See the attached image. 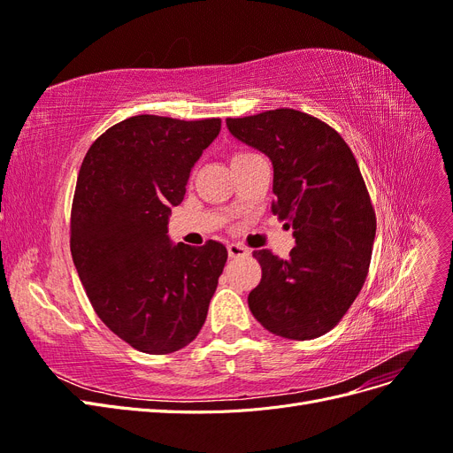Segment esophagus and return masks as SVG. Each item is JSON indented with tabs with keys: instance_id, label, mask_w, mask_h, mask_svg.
<instances>
[{
	"instance_id": "obj_1",
	"label": "esophagus",
	"mask_w": 453,
	"mask_h": 453,
	"mask_svg": "<svg viewBox=\"0 0 453 453\" xmlns=\"http://www.w3.org/2000/svg\"><path fill=\"white\" fill-rule=\"evenodd\" d=\"M228 257H232V258H238V257H248L250 255V251L243 248V245H240V243H230L228 245Z\"/></svg>"
}]
</instances>
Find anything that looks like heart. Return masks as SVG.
Returning a JSON list of instances; mask_svg holds the SVG:
<instances>
[{"instance_id": "heart-1", "label": "heart", "mask_w": 453, "mask_h": 453, "mask_svg": "<svg viewBox=\"0 0 453 453\" xmlns=\"http://www.w3.org/2000/svg\"><path fill=\"white\" fill-rule=\"evenodd\" d=\"M257 153H251V150H238V153L232 155V164L234 162H240V160H245V158H251L255 157Z\"/></svg>"}]
</instances>
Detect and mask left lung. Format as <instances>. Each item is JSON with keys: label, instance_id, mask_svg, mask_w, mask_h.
<instances>
[{"label": "left lung", "instance_id": "1", "mask_svg": "<svg viewBox=\"0 0 453 453\" xmlns=\"http://www.w3.org/2000/svg\"><path fill=\"white\" fill-rule=\"evenodd\" d=\"M226 127L272 160V211L296 242L287 260L253 251L263 278L250 310L276 336H323L361 293L372 257L376 213L357 160L334 128L296 109L226 119Z\"/></svg>", "mask_w": 453, "mask_h": 453}]
</instances>
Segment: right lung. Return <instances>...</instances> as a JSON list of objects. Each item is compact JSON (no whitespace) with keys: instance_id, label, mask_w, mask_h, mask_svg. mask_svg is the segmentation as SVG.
<instances>
[{"instance_id":"add662e5","label":"right lung","mask_w":453,"mask_h":453,"mask_svg":"<svg viewBox=\"0 0 453 453\" xmlns=\"http://www.w3.org/2000/svg\"><path fill=\"white\" fill-rule=\"evenodd\" d=\"M221 119L135 115L96 140L72 203L73 265L98 318L134 349L166 355L193 342L226 248L170 243L168 217Z\"/></svg>"}]
</instances>
